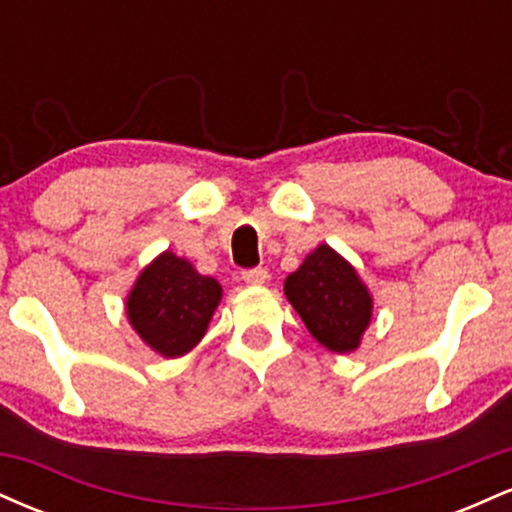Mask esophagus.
<instances>
[{"label":"esophagus","mask_w":512,"mask_h":512,"mask_svg":"<svg viewBox=\"0 0 512 512\" xmlns=\"http://www.w3.org/2000/svg\"><path fill=\"white\" fill-rule=\"evenodd\" d=\"M269 279V272L264 267H252V269H243V281L245 284L260 286Z\"/></svg>","instance_id":"34e87169"}]
</instances>
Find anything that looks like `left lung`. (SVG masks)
<instances>
[{
  "label": "left lung",
  "mask_w": 512,
  "mask_h": 512,
  "mask_svg": "<svg viewBox=\"0 0 512 512\" xmlns=\"http://www.w3.org/2000/svg\"><path fill=\"white\" fill-rule=\"evenodd\" d=\"M284 291L315 342L334 354L356 349L370 322L373 301L356 269L330 245L310 252L289 274Z\"/></svg>",
  "instance_id": "left-lung-1"
}]
</instances>
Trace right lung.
I'll use <instances>...</instances> for the list:
<instances>
[{
  "label": "right lung",
  "mask_w": 512,
  "mask_h": 512,
  "mask_svg": "<svg viewBox=\"0 0 512 512\" xmlns=\"http://www.w3.org/2000/svg\"><path fill=\"white\" fill-rule=\"evenodd\" d=\"M219 301V281L202 276L173 252H163L139 274L127 298V315L151 349L175 358L204 337Z\"/></svg>",
  "instance_id": "obj_1"
}]
</instances>
